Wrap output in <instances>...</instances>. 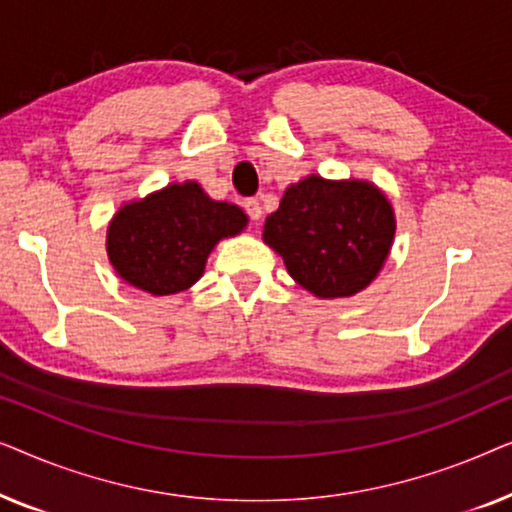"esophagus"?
Listing matches in <instances>:
<instances>
[{
    "label": "esophagus",
    "instance_id": "1",
    "mask_svg": "<svg viewBox=\"0 0 512 512\" xmlns=\"http://www.w3.org/2000/svg\"><path fill=\"white\" fill-rule=\"evenodd\" d=\"M244 212L249 214L251 221H258V219H261V214H263L261 202H258L256 198H247V200H244Z\"/></svg>",
    "mask_w": 512,
    "mask_h": 512
}]
</instances>
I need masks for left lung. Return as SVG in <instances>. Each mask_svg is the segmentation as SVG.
<instances>
[{"label":"left lung","mask_w":512,"mask_h":512,"mask_svg":"<svg viewBox=\"0 0 512 512\" xmlns=\"http://www.w3.org/2000/svg\"><path fill=\"white\" fill-rule=\"evenodd\" d=\"M394 212L366 181L307 177L284 191L263 240L319 298L354 296L373 282L394 240Z\"/></svg>","instance_id":"1"}]
</instances>
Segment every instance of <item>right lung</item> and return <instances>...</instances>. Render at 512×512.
Masks as SVG:
<instances>
[{"label": "right lung", "instance_id": "1", "mask_svg": "<svg viewBox=\"0 0 512 512\" xmlns=\"http://www.w3.org/2000/svg\"><path fill=\"white\" fill-rule=\"evenodd\" d=\"M247 226V214L207 198L193 181L172 184L114 216L109 261L125 282L153 296H170L198 282L221 237Z\"/></svg>", "mask_w": 512, "mask_h": 512}]
</instances>
